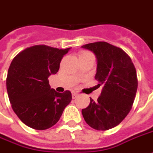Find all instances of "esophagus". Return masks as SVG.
I'll use <instances>...</instances> for the list:
<instances>
[{"mask_svg":"<svg viewBox=\"0 0 153 153\" xmlns=\"http://www.w3.org/2000/svg\"><path fill=\"white\" fill-rule=\"evenodd\" d=\"M78 96H79V94H77L76 92H73V93H72V97H73V99H76Z\"/></svg>","mask_w":153,"mask_h":153,"instance_id":"obj_1","label":"esophagus"}]
</instances>
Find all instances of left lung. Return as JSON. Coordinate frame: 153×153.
<instances>
[{
	"label": "left lung",
	"mask_w": 153,
	"mask_h": 153,
	"mask_svg": "<svg viewBox=\"0 0 153 153\" xmlns=\"http://www.w3.org/2000/svg\"><path fill=\"white\" fill-rule=\"evenodd\" d=\"M97 59L95 79L102 85L101 94L82 109L84 120L96 130H108L124 119L132 108L137 89L136 69L132 59L118 47L107 42L84 45Z\"/></svg>",
	"instance_id": "left-lung-1"
}]
</instances>
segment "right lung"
I'll list each match as a JSON object with an SVG mask.
<instances>
[{"instance_id": "obj_1", "label": "right lung", "mask_w": 153, "mask_h": 153, "mask_svg": "<svg viewBox=\"0 0 153 153\" xmlns=\"http://www.w3.org/2000/svg\"><path fill=\"white\" fill-rule=\"evenodd\" d=\"M69 49L34 45L20 52L10 65L6 78L10 102L17 117L31 128L45 130L54 126L72 100L70 91L58 93L48 80L58 72Z\"/></svg>"}]
</instances>
